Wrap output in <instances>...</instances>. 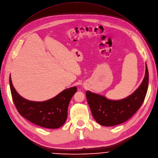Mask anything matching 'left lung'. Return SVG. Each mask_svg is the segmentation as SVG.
<instances>
[{
  "instance_id": "1",
  "label": "left lung",
  "mask_w": 158,
  "mask_h": 158,
  "mask_svg": "<svg viewBox=\"0 0 158 158\" xmlns=\"http://www.w3.org/2000/svg\"><path fill=\"white\" fill-rule=\"evenodd\" d=\"M148 83L149 74L146 65L145 76L143 82L133 94L124 99L111 100L100 94L86 91V100L94 119L105 127H112L127 121L144 102Z\"/></svg>"
}]
</instances>
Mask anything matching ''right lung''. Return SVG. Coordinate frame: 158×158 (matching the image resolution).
I'll list each match as a JSON object with an SVG mask.
<instances>
[{"label": "right lung", "mask_w": 158, "mask_h": 158, "mask_svg": "<svg viewBox=\"0 0 158 158\" xmlns=\"http://www.w3.org/2000/svg\"><path fill=\"white\" fill-rule=\"evenodd\" d=\"M12 100L20 114L39 127L56 129L61 127L67 118L69 103L77 88L73 86L62 91L54 98L44 102H32L22 98L15 89L9 77Z\"/></svg>", "instance_id": "obj_1"}]
</instances>
